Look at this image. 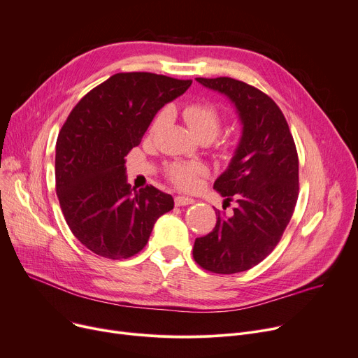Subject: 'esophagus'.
I'll use <instances>...</instances> for the list:
<instances>
[{
    "label": "esophagus",
    "instance_id": "esophagus-1",
    "mask_svg": "<svg viewBox=\"0 0 358 358\" xmlns=\"http://www.w3.org/2000/svg\"><path fill=\"white\" fill-rule=\"evenodd\" d=\"M195 201L192 199V198H187V196H176L175 198V205L176 206H185V205H191V203H194Z\"/></svg>",
    "mask_w": 358,
    "mask_h": 358
}]
</instances>
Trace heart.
Listing matches in <instances>:
<instances>
[{"label": "heart", "mask_w": 358, "mask_h": 358, "mask_svg": "<svg viewBox=\"0 0 358 358\" xmlns=\"http://www.w3.org/2000/svg\"><path fill=\"white\" fill-rule=\"evenodd\" d=\"M167 111H162L155 122L153 129H159L160 125L166 121ZM183 118L187 124V127L201 140H214L222 125V117L220 110L211 102H192L185 107ZM228 150V149H227ZM167 175L171 180L178 185L185 191H192L198 186L199 178L206 175V167L201 163H172L167 167Z\"/></svg>", "instance_id": "1"}]
</instances>
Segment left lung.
Masks as SVG:
<instances>
[{
    "mask_svg": "<svg viewBox=\"0 0 358 358\" xmlns=\"http://www.w3.org/2000/svg\"><path fill=\"white\" fill-rule=\"evenodd\" d=\"M234 103L243 130L237 149L214 189L233 214L215 209V228L194 244V259L218 275L248 270L280 241L299 192L296 145L280 108L270 96L233 78H196Z\"/></svg>",
    "mask_w": 358,
    "mask_h": 358,
    "instance_id": "1",
    "label": "left lung"
}]
</instances>
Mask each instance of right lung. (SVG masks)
Masks as SVG:
<instances>
[{"instance_id":"1","label":"right lung","mask_w":358,"mask_h":358,"mask_svg":"<svg viewBox=\"0 0 358 358\" xmlns=\"http://www.w3.org/2000/svg\"><path fill=\"white\" fill-rule=\"evenodd\" d=\"M192 80L150 72L115 73L83 96L56 141V194L73 236L92 253L129 259L149 241L173 198L127 182L125 156L138 145L157 111Z\"/></svg>"}]
</instances>
